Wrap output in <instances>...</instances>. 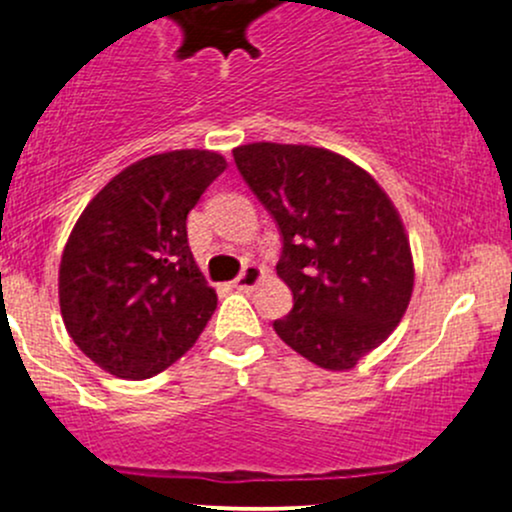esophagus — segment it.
I'll list each match as a JSON object with an SVG mask.
<instances>
[{"label":"esophagus","mask_w":512,"mask_h":512,"mask_svg":"<svg viewBox=\"0 0 512 512\" xmlns=\"http://www.w3.org/2000/svg\"><path fill=\"white\" fill-rule=\"evenodd\" d=\"M262 282V270L257 265H245L242 267L240 277L235 279V287L240 289V292H250V289H255L257 284Z\"/></svg>","instance_id":"obj_1"}]
</instances>
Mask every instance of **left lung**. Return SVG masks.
I'll return each mask as SVG.
<instances>
[{
    "instance_id": "8db88e82",
    "label": "left lung",
    "mask_w": 512,
    "mask_h": 512,
    "mask_svg": "<svg viewBox=\"0 0 512 512\" xmlns=\"http://www.w3.org/2000/svg\"><path fill=\"white\" fill-rule=\"evenodd\" d=\"M235 166L282 235L294 306L274 331L326 370H351L395 331L412 297L410 240L370 174L328 149L255 142Z\"/></svg>"
}]
</instances>
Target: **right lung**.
Instances as JSON below:
<instances>
[{
    "label": "right lung",
    "instance_id": "1",
    "mask_svg": "<svg viewBox=\"0 0 512 512\" xmlns=\"http://www.w3.org/2000/svg\"><path fill=\"white\" fill-rule=\"evenodd\" d=\"M225 166L206 149L154 154L120 171L75 223L58 272L63 324L107 373L152 378L213 316L218 297L193 260L186 218Z\"/></svg>",
    "mask_w": 512,
    "mask_h": 512
}]
</instances>
